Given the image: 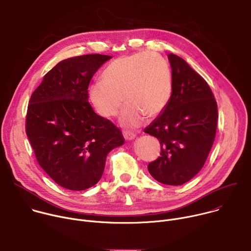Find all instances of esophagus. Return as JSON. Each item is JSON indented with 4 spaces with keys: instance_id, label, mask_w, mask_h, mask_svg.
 <instances>
[{
    "instance_id": "obj_1",
    "label": "esophagus",
    "mask_w": 251,
    "mask_h": 251,
    "mask_svg": "<svg viewBox=\"0 0 251 251\" xmlns=\"http://www.w3.org/2000/svg\"><path fill=\"white\" fill-rule=\"evenodd\" d=\"M123 136H124L125 140H128V141L135 138V134L132 132H129V131H123Z\"/></svg>"
}]
</instances>
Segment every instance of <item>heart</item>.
I'll return each instance as SVG.
<instances>
[{
    "instance_id": "b5f03b06",
    "label": "heart",
    "mask_w": 251,
    "mask_h": 251,
    "mask_svg": "<svg viewBox=\"0 0 251 251\" xmlns=\"http://www.w3.org/2000/svg\"><path fill=\"white\" fill-rule=\"evenodd\" d=\"M173 93L172 71L167 60L153 52L143 51L120 56L105 67L102 79L88 87L94 110L110 118L127 103L120 115L126 127L141 125L145 116L154 118L167 107Z\"/></svg>"
}]
</instances>
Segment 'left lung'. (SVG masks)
Returning a JSON list of instances; mask_svg holds the SVG:
<instances>
[{"instance_id": "1", "label": "left lung", "mask_w": 251, "mask_h": 251, "mask_svg": "<svg viewBox=\"0 0 251 251\" xmlns=\"http://www.w3.org/2000/svg\"><path fill=\"white\" fill-rule=\"evenodd\" d=\"M173 93L165 108L145 132L159 139L160 157L148 165L158 182L180 186L202 168L218 125V104L207 82L183 58L168 54Z\"/></svg>"}]
</instances>
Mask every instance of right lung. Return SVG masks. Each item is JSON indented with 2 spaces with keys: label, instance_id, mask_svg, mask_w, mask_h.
<instances>
[{
  "label": "right lung",
  "instance_id": "1",
  "mask_svg": "<svg viewBox=\"0 0 251 251\" xmlns=\"http://www.w3.org/2000/svg\"><path fill=\"white\" fill-rule=\"evenodd\" d=\"M111 56L98 53L58 62L29 99L25 133L39 165L62 188L83 191L102 176L108 153L125 141L121 130L97 115L88 85Z\"/></svg>",
  "mask_w": 251,
  "mask_h": 251
}]
</instances>
